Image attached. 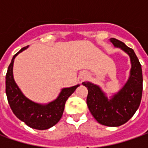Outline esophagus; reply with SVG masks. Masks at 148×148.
<instances>
[{"mask_svg":"<svg viewBox=\"0 0 148 148\" xmlns=\"http://www.w3.org/2000/svg\"><path fill=\"white\" fill-rule=\"evenodd\" d=\"M86 77V74H82V75L81 76V80H83V79H84Z\"/></svg>","mask_w":148,"mask_h":148,"instance_id":"obj_1","label":"esophagus"}]
</instances>
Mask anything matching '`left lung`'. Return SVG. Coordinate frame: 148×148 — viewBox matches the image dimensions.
Instances as JSON below:
<instances>
[{"label": "left lung", "instance_id": "8db88e82", "mask_svg": "<svg viewBox=\"0 0 148 148\" xmlns=\"http://www.w3.org/2000/svg\"><path fill=\"white\" fill-rule=\"evenodd\" d=\"M110 41L114 48L128 54L131 68L126 83L115 93L108 96L102 88L90 82H84L88 90L86 104L96 121L105 126L119 127L133 117L138 109L143 94V71L138 57L132 49L116 38Z\"/></svg>", "mask_w": 148, "mask_h": 148}]
</instances>
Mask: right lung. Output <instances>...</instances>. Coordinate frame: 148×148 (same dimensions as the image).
I'll return each mask as SVG.
<instances>
[{"label":"right lung","instance_id":"obj_1","mask_svg":"<svg viewBox=\"0 0 148 148\" xmlns=\"http://www.w3.org/2000/svg\"><path fill=\"white\" fill-rule=\"evenodd\" d=\"M28 47L20 49L11 60L5 76V93L9 105L15 116L30 128L45 130L59 121L62 116L66 99L80 85L62 88L56 99L45 104L34 102L26 97L14 81L13 66L16 56Z\"/></svg>","mask_w":148,"mask_h":148}]
</instances>
